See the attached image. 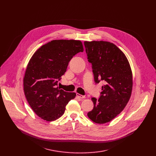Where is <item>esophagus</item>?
<instances>
[{
  "mask_svg": "<svg viewBox=\"0 0 156 156\" xmlns=\"http://www.w3.org/2000/svg\"><path fill=\"white\" fill-rule=\"evenodd\" d=\"M76 96L78 98H79L80 99H84V98H85L84 96H83V95H81V94H80L79 93H76Z\"/></svg>",
  "mask_w": 156,
  "mask_h": 156,
  "instance_id": "obj_1",
  "label": "esophagus"
}]
</instances>
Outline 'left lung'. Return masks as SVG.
<instances>
[{
    "instance_id": "obj_1",
    "label": "left lung",
    "mask_w": 156,
    "mask_h": 156,
    "mask_svg": "<svg viewBox=\"0 0 156 156\" xmlns=\"http://www.w3.org/2000/svg\"><path fill=\"white\" fill-rule=\"evenodd\" d=\"M88 62L96 83L104 82L99 99L92 98L93 109L87 116L96 123L109 122L126 105L133 87L132 72L123 52L107 41H84Z\"/></svg>"
}]
</instances>
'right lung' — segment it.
<instances>
[{"label":"right lung","mask_w":156,"mask_h":156,"mask_svg":"<svg viewBox=\"0 0 156 156\" xmlns=\"http://www.w3.org/2000/svg\"><path fill=\"white\" fill-rule=\"evenodd\" d=\"M82 42L77 40H53L38 49L31 58L23 78L27 100L42 119L48 122L60 118L75 93L65 92L57 87L69 62L80 52Z\"/></svg>","instance_id":"1"}]
</instances>
